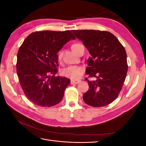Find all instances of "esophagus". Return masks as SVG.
Here are the masks:
<instances>
[{
  "label": "esophagus",
  "instance_id": "obj_1",
  "mask_svg": "<svg viewBox=\"0 0 146 146\" xmlns=\"http://www.w3.org/2000/svg\"><path fill=\"white\" fill-rule=\"evenodd\" d=\"M81 80H72L71 81H70V83L72 84V85H73V84H77L78 83H80Z\"/></svg>",
  "mask_w": 146,
  "mask_h": 146
}]
</instances>
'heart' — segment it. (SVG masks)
Returning <instances> with one entry per match:
<instances>
[{"mask_svg": "<svg viewBox=\"0 0 146 146\" xmlns=\"http://www.w3.org/2000/svg\"><path fill=\"white\" fill-rule=\"evenodd\" d=\"M83 46L81 44H74L72 46V49L73 51L76 53L79 47ZM63 56L62 50H60L58 52V59L61 60ZM83 74V69L78 66H70L67 68H65L61 70V74L63 76L68 78H70L74 80L80 78Z\"/></svg>", "mask_w": 146, "mask_h": 146, "instance_id": "heart-1", "label": "heart"}]
</instances>
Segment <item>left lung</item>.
Instances as JSON below:
<instances>
[{
	"label": "left lung",
	"mask_w": 146,
	"mask_h": 146,
	"mask_svg": "<svg viewBox=\"0 0 146 146\" xmlns=\"http://www.w3.org/2000/svg\"><path fill=\"white\" fill-rule=\"evenodd\" d=\"M89 51L86 73L96 80H88L89 90L83 96L88 105L100 107L115 100L121 91L128 70L124 47L114 35L106 31L72 30Z\"/></svg>",
	"instance_id": "1"
}]
</instances>
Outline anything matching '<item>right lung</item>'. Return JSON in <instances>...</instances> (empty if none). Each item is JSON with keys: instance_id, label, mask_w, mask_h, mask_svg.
I'll list each match as a JSON object with an SVG mask.
<instances>
[{"instance_id": "right-lung-1", "label": "right lung", "mask_w": 146, "mask_h": 146, "mask_svg": "<svg viewBox=\"0 0 146 146\" xmlns=\"http://www.w3.org/2000/svg\"><path fill=\"white\" fill-rule=\"evenodd\" d=\"M75 39L70 30H46L31 33L22 44L17 55V74L25 95L34 104L50 107L62 100L70 80L55 76L57 53Z\"/></svg>"}]
</instances>
